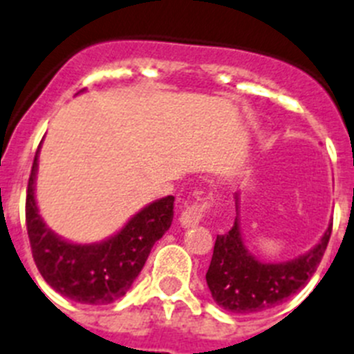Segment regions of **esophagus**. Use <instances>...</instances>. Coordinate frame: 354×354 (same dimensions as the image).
Listing matches in <instances>:
<instances>
[{
    "mask_svg": "<svg viewBox=\"0 0 354 354\" xmlns=\"http://www.w3.org/2000/svg\"><path fill=\"white\" fill-rule=\"evenodd\" d=\"M209 209V203L206 201H201V203H194L192 206L185 207L180 214V223L185 229H190V227H196L206 214V211Z\"/></svg>",
    "mask_w": 354,
    "mask_h": 354,
    "instance_id": "esophagus-1",
    "label": "esophagus"
}]
</instances>
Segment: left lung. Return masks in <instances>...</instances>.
<instances>
[{"label": "left lung", "mask_w": 354, "mask_h": 354, "mask_svg": "<svg viewBox=\"0 0 354 354\" xmlns=\"http://www.w3.org/2000/svg\"><path fill=\"white\" fill-rule=\"evenodd\" d=\"M236 211L232 229L216 236L206 283L218 306L237 315H252L279 306L311 279L328 244L332 223L304 255L286 262H262L244 244L239 227V194H236Z\"/></svg>", "instance_id": "obj_1"}]
</instances>
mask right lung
Segmentation results:
<instances>
[{"label":"right lung","mask_w":354,"mask_h":354,"mask_svg":"<svg viewBox=\"0 0 354 354\" xmlns=\"http://www.w3.org/2000/svg\"><path fill=\"white\" fill-rule=\"evenodd\" d=\"M38 153L35 155L26 197V225L32 259L43 279L62 297L104 306L124 297L140 276L153 244L169 230L174 197L153 201L108 239L78 244L62 239L43 222L35 199Z\"/></svg>","instance_id":"1"}]
</instances>
